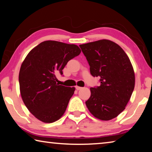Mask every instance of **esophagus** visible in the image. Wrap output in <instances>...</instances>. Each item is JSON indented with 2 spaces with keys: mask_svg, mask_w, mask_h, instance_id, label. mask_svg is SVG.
Wrapping results in <instances>:
<instances>
[{
  "mask_svg": "<svg viewBox=\"0 0 152 152\" xmlns=\"http://www.w3.org/2000/svg\"><path fill=\"white\" fill-rule=\"evenodd\" d=\"M82 88V87H80V86H76V89L77 90V91H79V90H80Z\"/></svg>",
  "mask_w": 152,
  "mask_h": 152,
  "instance_id": "esophagus-1",
  "label": "esophagus"
}]
</instances>
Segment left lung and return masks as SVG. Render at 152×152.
<instances>
[{"instance_id":"left-lung-1","label":"left lung","mask_w":152,"mask_h":152,"mask_svg":"<svg viewBox=\"0 0 152 152\" xmlns=\"http://www.w3.org/2000/svg\"><path fill=\"white\" fill-rule=\"evenodd\" d=\"M92 76L101 85L91 88L86 107L94 117L109 121L124 110L135 87V73L129 58L116 43L101 39L80 45Z\"/></svg>"}]
</instances>
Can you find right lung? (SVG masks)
I'll use <instances>...</instances> for the list:
<instances>
[{
	"instance_id": "obj_1",
	"label": "right lung",
	"mask_w": 152,
	"mask_h": 152,
	"mask_svg": "<svg viewBox=\"0 0 152 152\" xmlns=\"http://www.w3.org/2000/svg\"><path fill=\"white\" fill-rule=\"evenodd\" d=\"M81 52L78 45L45 41L29 51L20 66L19 81L23 101L35 118L46 123L63 116L74 87L56 83V74Z\"/></svg>"
}]
</instances>
